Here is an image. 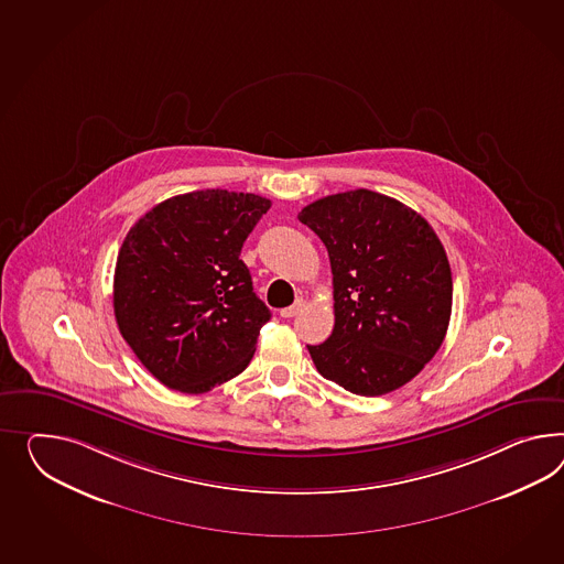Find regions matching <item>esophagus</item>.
<instances>
[{"mask_svg": "<svg viewBox=\"0 0 564 564\" xmlns=\"http://www.w3.org/2000/svg\"><path fill=\"white\" fill-rule=\"evenodd\" d=\"M301 308H303V301H296V303L292 304V306H286V308H282V311H280V317H294V315H296V313H299Z\"/></svg>", "mask_w": 564, "mask_h": 564, "instance_id": "obj_1", "label": "esophagus"}]
</instances>
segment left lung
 <instances>
[{
	"label": "left lung",
	"mask_w": 564,
	"mask_h": 564,
	"mask_svg": "<svg viewBox=\"0 0 564 564\" xmlns=\"http://www.w3.org/2000/svg\"><path fill=\"white\" fill-rule=\"evenodd\" d=\"M299 220L332 261L335 325L327 341L308 346L318 375L361 397L403 387L448 332L452 272L432 225L364 188L315 200Z\"/></svg>",
	"instance_id": "obj_1"
}]
</instances>
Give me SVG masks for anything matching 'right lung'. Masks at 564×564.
Returning <instances> with one entry per match:
<instances>
[{
    "mask_svg": "<svg viewBox=\"0 0 564 564\" xmlns=\"http://www.w3.org/2000/svg\"><path fill=\"white\" fill-rule=\"evenodd\" d=\"M272 203L200 189L153 206L127 232L115 270L124 341L167 389L200 394L241 375L270 308L241 256Z\"/></svg>",
    "mask_w": 564,
    "mask_h": 564,
    "instance_id": "1",
    "label": "right lung"
}]
</instances>
